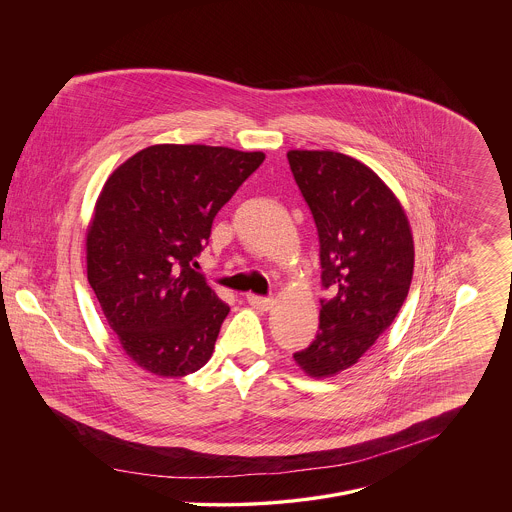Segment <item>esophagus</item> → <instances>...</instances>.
<instances>
[{
	"label": "esophagus",
	"instance_id": "obj_1",
	"mask_svg": "<svg viewBox=\"0 0 512 512\" xmlns=\"http://www.w3.org/2000/svg\"><path fill=\"white\" fill-rule=\"evenodd\" d=\"M246 301H248L254 309H258V311H268V309H272V305H274V299H270V297H260V295H254V293H248V295H246Z\"/></svg>",
	"mask_w": 512,
	"mask_h": 512
}]
</instances>
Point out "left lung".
<instances>
[{"label": "left lung", "mask_w": 512, "mask_h": 512, "mask_svg": "<svg viewBox=\"0 0 512 512\" xmlns=\"http://www.w3.org/2000/svg\"><path fill=\"white\" fill-rule=\"evenodd\" d=\"M321 244V299L315 340L293 358L311 377L354 366L395 321L407 299L415 246L405 209L381 178L332 150H289Z\"/></svg>", "instance_id": "1"}]
</instances>
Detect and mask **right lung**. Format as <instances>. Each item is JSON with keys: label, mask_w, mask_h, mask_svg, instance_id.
<instances>
[{"label": "right lung", "mask_w": 512, "mask_h": 512, "mask_svg": "<svg viewBox=\"0 0 512 512\" xmlns=\"http://www.w3.org/2000/svg\"><path fill=\"white\" fill-rule=\"evenodd\" d=\"M264 152L154 144L101 189L88 227V281L125 354L146 372L203 368L229 305L195 272L215 215Z\"/></svg>", "instance_id": "obj_1"}]
</instances>
